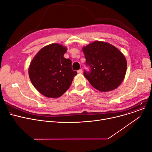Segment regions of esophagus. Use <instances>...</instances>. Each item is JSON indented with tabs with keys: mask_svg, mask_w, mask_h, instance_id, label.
Here are the masks:
<instances>
[{
	"mask_svg": "<svg viewBox=\"0 0 152 152\" xmlns=\"http://www.w3.org/2000/svg\"><path fill=\"white\" fill-rule=\"evenodd\" d=\"M77 72H78V74H82V73L83 72V70H82V69H80V70H78L77 71Z\"/></svg>",
	"mask_w": 152,
	"mask_h": 152,
	"instance_id": "obj_1",
	"label": "esophagus"
}]
</instances>
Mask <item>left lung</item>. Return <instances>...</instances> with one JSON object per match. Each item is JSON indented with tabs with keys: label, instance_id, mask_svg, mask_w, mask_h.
<instances>
[{
	"label": "left lung",
	"instance_id": "1",
	"mask_svg": "<svg viewBox=\"0 0 152 152\" xmlns=\"http://www.w3.org/2000/svg\"><path fill=\"white\" fill-rule=\"evenodd\" d=\"M86 64L90 72L84 71V76L96 90L101 92L117 88L125 77L127 62L123 53L112 45L95 41L83 47Z\"/></svg>",
	"mask_w": 152,
	"mask_h": 152
}]
</instances>
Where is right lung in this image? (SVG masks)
<instances>
[{
	"mask_svg": "<svg viewBox=\"0 0 152 152\" xmlns=\"http://www.w3.org/2000/svg\"><path fill=\"white\" fill-rule=\"evenodd\" d=\"M67 49L59 43L42 48L35 55L28 69L31 81L42 95L58 98L70 86L77 74L72 69V61L64 55Z\"/></svg>",
	"mask_w": 152,
	"mask_h": 152,
	"instance_id": "obj_1",
	"label": "right lung"
}]
</instances>
